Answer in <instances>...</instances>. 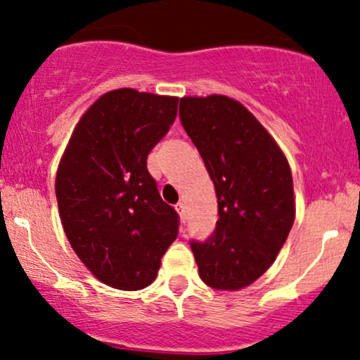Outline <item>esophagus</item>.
I'll return each mask as SVG.
<instances>
[{"instance_id":"34e87169","label":"esophagus","mask_w":360,"mask_h":360,"mask_svg":"<svg viewBox=\"0 0 360 360\" xmlns=\"http://www.w3.org/2000/svg\"><path fill=\"white\" fill-rule=\"evenodd\" d=\"M175 210L176 212H179V215H180V220L181 221H185V220H187V217H185V203H176V205H175Z\"/></svg>"}]
</instances>
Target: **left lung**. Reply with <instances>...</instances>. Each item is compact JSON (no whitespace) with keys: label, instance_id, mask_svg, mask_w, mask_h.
Here are the masks:
<instances>
[{"label":"left lung","instance_id":"8db88e82","mask_svg":"<svg viewBox=\"0 0 360 360\" xmlns=\"http://www.w3.org/2000/svg\"><path fill=\"white\" fill-rule=\"evenodd\" d=\"M180 120L219 203L214 235L192 242L198 274L217 290H240L267 272L294 225L290 167L267 128L230 96H184Z\"/></svg>","mask_w":360,"mask_h":360}]
</instances>
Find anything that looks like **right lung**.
<instances>
[{
    "instance_id": "right-lung-1",
    "label": "right lung",
    "mask_w": 360,
    "mask_h": 360,
    "mask_svg": "<svg viewBox=\"0 0 360 360\" xmlns=\"http://www.w3.org/2000/svg\"><path fill=\"white\" fill-rule=\"evenodd\" d=\"M176 96L118 88L93 103L56 170L58 210L70 245L106 285L141 290L179 235L146 158L176 117Z\"/></svg>"
}]
</instances>
